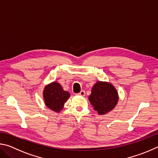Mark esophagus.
<instances>
[{
    "label": "esophagus",
    "mask_w": 158,
    "mask_h": 158,
    "mask_svg": "<svg viewBox=\"0 0 158 158\" xmlns=\"http://www.w3.org/2000/svg\"><path fill=\"white\" fill-rule=\"evenodd\" d=\"M85 94V93L84 90H81V92H80L79 93H78V95H81V96H84Z\"/></svg>",
    "instance_id": "obj_1"
}]
</instances>
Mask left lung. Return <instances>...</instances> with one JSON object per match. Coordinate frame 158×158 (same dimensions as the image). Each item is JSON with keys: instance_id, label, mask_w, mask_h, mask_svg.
Returning a JSON list of instances; mask_svg holds the SVG:
<instances>
[{"instance_id": "left-lung-1", "label": "left lung", "mask_w": 158, "mask_h": 158, "mask_svg": "<svg viewBox=\"0 0 158 158\" xmlns=\"http://www.w3.org/2000/svg\"><path fill=\"white\" fill-rule=\"evenodd\" d=\"M89 100L99 114H105L115 107L118 97L116 89L111 84L98 81L93 85Z\"/></svg>"}]
</instances>
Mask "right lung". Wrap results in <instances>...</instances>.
<instances>
[{
    "instance_id": "1",
    "label": "right lung",
    "mask_w": 158,
    "mask_h": 158,
    "mask_svg": "<svg viewBox=\"0 0 158 158\" xmlns=\"http://www.w3.org/2000/svg\"><path fill=\"white\" fill-rule=\"evenodd\" d=\"M45 105L52 110L58 112L69 98L68 92L63 90L61 85L57 82H53L45 87L43 93Z\"/></svg>"
}]
</instances>
